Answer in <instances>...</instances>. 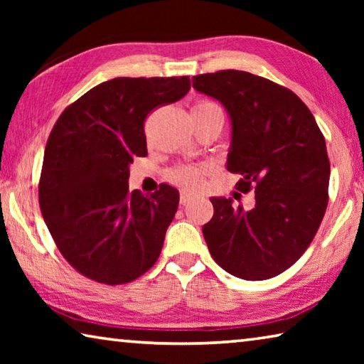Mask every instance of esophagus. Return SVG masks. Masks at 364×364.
I'll list each match as a JSON object with an SVG mask.
<instances>
[{
	"instance_id": "obj_1",
	"label": "esophagus",
	"mask_w": 364,
	"mask_h": 364,
	"mask_svg": "<svg viewBox=\"0 0 364 364\" xmlns=\"http://www.w3.org/2000/svg\"><path fill=\"white\" fill-rule=\"evenodd\" d=\"M193 199H196V194L194 193H191V191H181V194H180V202L183 205H186L188 202H191Z\"/></svg>"
}]
</instances>
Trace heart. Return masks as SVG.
<instances>
[{
  "label": "heart",
  "instance_id": "obj_1",
  "mask_svg": "<svg viewBox=\"0 0 364 364\" xmlns=\"http://www.w3.org/2000/svg\"><path fill=\"white\" fill-rule=\"evenodd\" d=\"M208 106H215V104L199 102L194 109H202V107H208ZM202 173H204V170H200V168L181 167L171 173V180L178 184H183V186L197 188V186H200V183H202Z\"/></svg>",
  "mask_w": 364,
  "mask_h": 364
}]
</instances>
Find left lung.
Segmentation results:
<instances>
[{
    "label": "left lung",
    "instance_id": "obj_1",
    "mask_svg": "<svg viewBox=\"0 0 364 364\" xmlns=\"http://www.w3.org/2000/svg\"><path fill=\"white\" fill-rule=\"evenodd\" d=\"M199 93L217 100L231 122L226 168L255 188V205L210 197L213 217L202 226L208 250L236 278L262 281L299 260L328 205L329 159L316 120L297 95L241 70L193 77Z\"/></svg>",
    "mask_w": 364,
    "mask_h": 364
}]
</instances>
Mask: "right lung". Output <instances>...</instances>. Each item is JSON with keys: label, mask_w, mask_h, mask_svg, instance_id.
Here are the masks:
<instances>
[{"label": "right lung", "mask_w": 364, "mask_h": 364, "mask_svg": "<svg viewBox=\"0 0 364 364\" xmlns=\"http://www.w3.org/2000/svg\"><path fill=\"white\" fill-rule=\"evenodd\" d=\"M189 77H117L67 107L49 134L40 208L58 249L86 278L125 284L157 262L180 193L128 191L133 157L147 154L144 120L180 101Z\"/></svg>", "instance_id": "right-lung-1"}]
</instances>
